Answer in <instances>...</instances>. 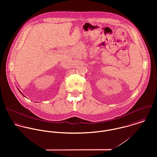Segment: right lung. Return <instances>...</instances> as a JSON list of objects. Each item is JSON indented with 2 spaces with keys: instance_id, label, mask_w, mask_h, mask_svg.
I'll return each mask as SVG.
<instances>
[{
  "instance_id": "obj_1",
  "label": "right lung",
  "mask_w": 157,
  "mask_h": 157,
  "mask_svg": "<svg viewBox=\"0 0 157 157\" xmlns=\"http://www.w3.org/2000/svg\"><path fill=\"white\" fill-rule=\"evenodd\" d=\"M18 90H19V89H18ZM19 90V91H20V90ZM20 92H21V94H22L23 95V96H24V95H23V94L22 93V92H21V91H20ZM24 97H25V96H24Z\"/></svg>"
}]
</instances>
